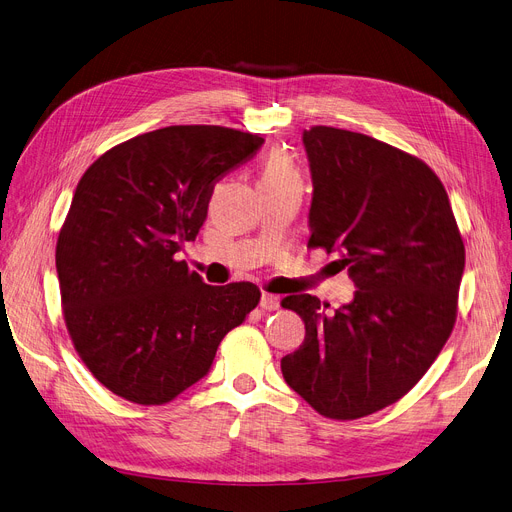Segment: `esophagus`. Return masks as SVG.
Here are the masks:
<instances>
[{
    "mask_svg": "<svg viewBox=\"0 0 512 512\" xmlns=\"http://www.w3.org/2000/svg\"><path fill=\"white\" fill-rule=\"evenodd\" d=\"M260 306H262V310H277L279 308V298L273 296V294H262Z\"/></svg>",
    "mask_w": 512,
    "mask_h": 512,
    "instance_id": "esophagus-1",
    "label": "esophagus"
}]
</instances>
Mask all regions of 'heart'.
Segmentation results:
<instances>
[{"label": "heart", "mask_w": 512, "mask_h": 512, "mask_svg": "<svg viewBox=\"0 0 512 512\" xmlns=\"http://www.w3.org/2000/svg\"><path fill=\"white\" fill-rule=\"evenodd\" d=\"M296 179H300L298 170L283 152H271L269 158L264 160L260 183H287Z\"/></svg>", "instance_id": "b5f03b06"}]
</instances>
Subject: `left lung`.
<instances>
[{
	"label": "left lung",
	"instance_id": "1",
	"mask_svg": "<svg viewBox=\"0 0 512 512\" xmlns=\"http://www.w3.org/2000/svg\"><path fill=\"white\" fill-rule=\"evenodd\" d=\"M302 139L314 185L308 248L337 252L358 291L335 312L310 294L281 300L306 327L281 371L319 415L354 421L406 396L442 352L465 243L440 177L421 158L323 125Z\"/></svg>",
	"mask_w": 512,
	"mask_h": 512
}]
</instances>
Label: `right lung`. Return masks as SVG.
Segmentation results:
<instances>
[{
	"label": "right lung",
	"mask_w": 512,
	"mask_h": 512,
	"mask_svg": "<svg viewBox=\"0 0 512 512\" xmlns=\"http://www.w3.org/2000/svg\"><path fill=\"white\" fill-rule=\"evenodd\" d=\"M262 143L258 133L175 125L118 143L85 170L56 269L72 346L112 394L141 406L175 400L256 308V285H206L177 252L200 233L214 185Z\"/></svg>",
	"instance_id": "right-lung-1"
}]
</instances>
